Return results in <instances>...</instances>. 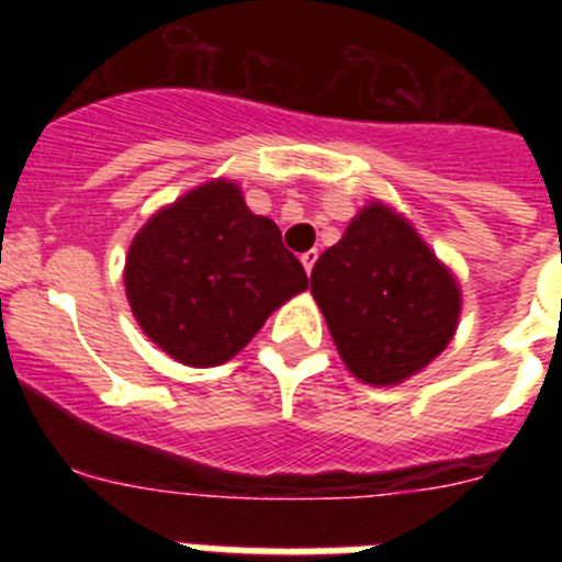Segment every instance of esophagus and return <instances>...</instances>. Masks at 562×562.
Wrapping results in <instances>:
<instances>
[{
    "mask_svg": "<svg viewBox=\"0 0 562 562\" xmlns=\"http://www.w3.org/2000/svg\"><path fill=\"white\" fill-rule=\"evenodd\" d=\"M315 261H317V250L301 252V265H304L306 276H312V267H315Z\"/></svg>",
    "mask_w": 562,
    "mask_h": 562,
    "instance_id": "34e87169",
    "label": "esophagus"
}]
</instances>
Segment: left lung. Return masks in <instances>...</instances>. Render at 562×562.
<instances>
[{
    "instance_id": "8db88e82",
    "label": "left lung",
    "mask_w": 562,
    "mask_h": 562,
    "mask_svg": "<svg viewBox=\"0 0 562 562\" xmlns=\"http://www.w3.org/2000/svg\"><path fill=\"white\" fill-rule=\"evenodd\" d=\"M312 295L360 382L400 385L459 329L461 286L402 213L374 200L312 267Z\"/></svg>"
}]
</instances>
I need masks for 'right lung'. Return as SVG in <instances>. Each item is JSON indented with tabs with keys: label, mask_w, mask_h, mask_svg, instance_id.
<instances>
[{
	"label": "right lung",
	"mask_w": 562,
	"mask_h": 562,
	"mask_svg": "<svg viewBox=\"0 0 562 562\" xmlns=\"http://www.w3.org/2000/svg\"><path fill=\"white\" fill-rule=\"evenodd\" d=\"M143 335L193 369L222 366L267 317L310 286L272 220L247 207L236 180H207L148 216L123 267Z\"/></svg>",
	"instance_id": "obj_1"
}]
</instances>
